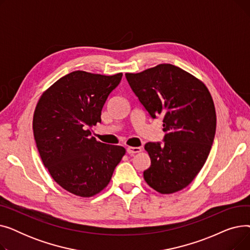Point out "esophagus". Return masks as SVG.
I'll list each match as a JSON object with an SVG mask.
<instances>
[{"mask_svg":"<svg viewBox=\"0 0 250 250\" xmlns=\"http://www.w3.org/2000/svg\"><path fill=\"white\" fill-rule=\"evenodd\" d=\"M126 152H127V154H129V155H134V154H136V153L141 152V148H140V147H127V148H126Z\"/></svg>","mask_w":250,"mask_h":250,"instance_id":"obj_1","label":"esophagus"}]
</instances>
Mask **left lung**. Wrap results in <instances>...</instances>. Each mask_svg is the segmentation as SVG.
I'll return each instance as SVG.
<instances>
[{"instance_id":"1","label":"left lung","mask_w":250,"mask_h":250,"mask_svg":"<svg viewBox=\"0 0 250 250\" xmlns=\"http://www.w3.org/2000/svg\"><path fill=\"white\" fill-rule=\"evenodd\" d=\"M125 78L152 118L163 117V142L145 145L148 185L160 193L187 188L201 171L216 133V111L203 82L176 65L161 63Z\"/></svg>"}]
</instances>
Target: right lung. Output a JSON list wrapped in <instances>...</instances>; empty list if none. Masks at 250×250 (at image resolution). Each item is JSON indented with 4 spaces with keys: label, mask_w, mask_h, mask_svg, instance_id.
Here are the masks:
<instances>
[{
    "label": "right lung",
    "mask_w": 250,
    "mask_h": 250,
    "mask_svg": "<svg viewBox=\"0 0 250 250\" xmlns=\"http://www.w3.org/2000/svg\"><path fill=\"white\" fill-rule=\"evenodd\" d=\"M123 74L104 76L75 71L50 86L33 115V135L43 165L62 188L83 198L95 195L109 183L125 149L91 137L101 123L108 95Z\"/></svg>",
    "instance_id": "right-lung-1"
}]
</instances>
